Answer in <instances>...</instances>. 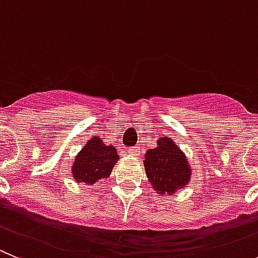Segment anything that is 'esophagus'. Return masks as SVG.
<instances>
[{
  "label": "esophagus",
  "instance_id": "obj_1",
  "mask_svg": "<svg viewBox=\"0 0 258 258\" xmlns=\"http://www.w3.org/2000/svg\"><path fill=\"white\" fill-rule=\"evenodd\" d=\"M127 153H128L130 155H139L140 154V146H134V148H130V149L127 150Z\"/></svg>",
  "mask_w": 258,
  "mask_h": 258
}]
</instances>
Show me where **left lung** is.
Here are the masks:
<instances>
[{"instance_id":"1","label":"left lung","mask_w":258,"mask_h":258,"mask_svg":"<svg viewBox=\"0 0 258 258\" xmlns=\"http://www.w3.org/2000/svg\"><path fill=\"white\" fill-rule=\"evenodd\" d=\"M144 166L150 184L161 194L171 196L189 182L186 157L169 138H161L155 149L146 152Z\"/></svg>"}]
</instances>
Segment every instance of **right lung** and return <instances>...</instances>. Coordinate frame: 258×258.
<instances>
[{
    "label": "right lung",
    "mask_w": 258,
    "mask_h": 258,
    "mask_svg": "<svg viewBox=\"0 0 258 258\" xmlns=\"http://www.w3.org/2000/svg\"><path fill=\"white\" fill-rule=\"evenodd\" d=\"M118 159L114 146L105 145L99 138H92L74 161L73 177L77 182L94 184L110 175Z\"/></svg>",
    "instance_id": "1"
}]
</instances>
